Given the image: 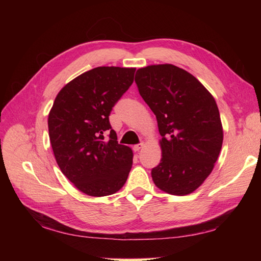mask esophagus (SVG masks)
<instances>
[{"instance_id":"obj_1","label":"esophagus","mask_w":261,"mask_h":261,"mask_svg":"<svg viewBox=\"0 0 261 261\" xmlns=\"http://www.w3.org/2000/svg\"><path fill=\"white\" fill-rule=\"evenodd\" d=\"M143 146H144V144H143V143L137 144V145H135V146H134V151H135V152H138L139 149H140L141 147H143Z\"/></svg>"}]
</instances>
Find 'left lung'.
Here are the masks:
<instances>
[{"instance_id":"obj_1","label":"left lung","mask_w":261,"mask_h":261,"mask_svg":"<svg viewBox=\"0 0 261 261\" xmlns=\"http://www.w3.org/2000/svg\"><path fill=\"white\" fill-rule=\"evenodd\" d=\"M139 94L156 116L162 159L152 169L156 187L169 194L192 193L208 177L222 147L218 105L206 87L173 64L138 69Z\"/></svg>"}]
</instances>
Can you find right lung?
<instances>
[{
    "label": "right lung",
    "mask_w": 261,
    "mask_h": 261,
    "mask_svg": "<svg viewBox=\"0 0 261 261\" xmlns=\"http://www.w3.org/2000/svg\"><path fill=\"white\" fill-rule=\"evenodd\" d=\"M135 71V68L98 67L84 72L59 92L48 115L57 165L88 196L117 192L129 176L134 153L118 144L109 115L134 83Z\"/></svg>",
    "instance_id": "1"
}]
</instances>
